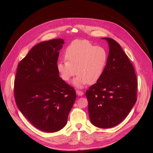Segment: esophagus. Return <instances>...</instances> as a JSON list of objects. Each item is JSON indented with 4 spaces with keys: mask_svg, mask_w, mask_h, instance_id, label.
<instances>
[{
    "mask_svg": "<svg viewBox=\"0 0 153 153\" xmlns=\"http://www.w3.org/2000/svg\"><path fill=\"white\" fill-rule=\"evenodd\" d=\"M76 94L78 96H83L84 94V93L82 91H79V90H76Z\"/></svg>",
    "mask_w": 153,
    "mask_h": 153,
    "instance_id": "obj_1",
    "label": "esophagus"
}]
</instances>
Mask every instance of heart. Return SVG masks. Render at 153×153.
<instances>
[{"label":"heart","mask_w":153,"mask_h":153,"mask_svg":"<svg viewBox=\"0 0 153 153\" xmlns=\"http://www.w3.org/2000/svg\"><path fill=\"white\" fill-rule=\"evenodd\" d=\"M64 58L66 62L57 64V71L62 80H73V85L82 88L86 84L96 83L102 76L106 65L108 53L102 47H96L87 40H75L67 47Z\"/></svg>","instance_id":"1"}]
</instances>
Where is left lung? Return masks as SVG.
Returning a JSON list of instances; mask_svg holds the SVG:
<instances>
[{
  "instance_id": "obj_1",
  "label": "left lung",
  "mask_w": 153,
  "mask_h": 153,
  "mask_svg": "<svg viewBox=\"0 0 153 153\" xmlns=\"http://www.w3.org/2000/svg\"><path fill=\"white\" fill-rule=\"evenodd\" d=\"M109 55L102 77L86 91L91 123L100 128L115 126L128 115L137 100V80L132 63L119 43L103 37Z\"/></svg>"
}]
</instances>
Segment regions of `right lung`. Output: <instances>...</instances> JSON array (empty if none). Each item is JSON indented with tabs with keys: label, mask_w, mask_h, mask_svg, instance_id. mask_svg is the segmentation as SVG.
Returning a JSON list of instances; mask_svg holds the SVG:
<instances>
[{
	"label": "right lung",
	"mask_w": 153,
	"mask_h": 153,
	"mask_svg": "<svg viewBox=\"0 0 153 153\" xmlns=\"http://www.w3.org/2000/svg\"><path fill=\"white\" fill-rule=\"evenodd\" d=\"M62 39L42 42L17 65L14 98L20 112L39 129L54 133L67 124L76 98L75 90L57 71Z\"/></svg>",
	"instance_id": "add662e5"
}]
</instances>
